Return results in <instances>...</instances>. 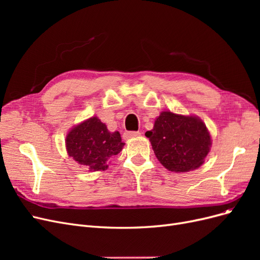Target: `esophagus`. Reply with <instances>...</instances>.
I'll return each instance as SVG.
<instances>
[{"label":"esophagus","mask_w":260,"mask_h":260,"mask_svg":"<svg viewBox=\"0 0 260 260\" xmlns=\"http://www.w3.org/2000/svg\"><path fill=\"white\" fill-rule=\"evenodd\" d=\"M141 136V132L139 131H129V132H125L123 137L125 139H131V138H138Z\"/></svg>","instance_id":"esophagus-1"}]
</instances>
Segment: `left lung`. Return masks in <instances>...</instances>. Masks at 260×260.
<instances>
[{
  "mask_svg": "<svg viewBox=\"0 0 260 260\" xmlns=\"http://www.w3.org/2000/svg\"><path fill=\"white\" fill-rule=\"evenodd\" d=\"M157 159L174 172L198 169L210 151L211 138L204 123L196 116L161 112L154 128L145 132Z\"/></svg>",
  "mask_w": 260,
  "mask_h": 260,
  "instance_id": "obj_1",
  "label": "left lung"
}]
</instances>
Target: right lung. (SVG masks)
<instances>
[{
	"label": "right lung",
	"instance_id": "1",
	"mask_svg": "<svg viewBox=\"0 0 260 260\" xmlns=\"http://www.w3.org/2000/svg\"><path fill=\"white\" fill-rule=\"evenodd\" d=\"M123 145L120 133L108 131L95 116L75 125L66 137L69 157L90 171L107 169L109 158L120 153Z\"/></svg>",
	"mask_w": 260,
	"mask_h": 260
}]
</instances>
